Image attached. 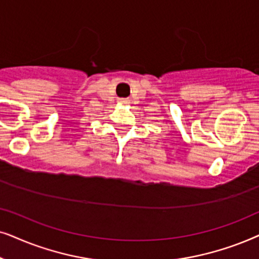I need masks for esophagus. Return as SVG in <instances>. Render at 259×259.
I'll return each mask as SVG.
<instances>
[{
    "label": "esophagus",
    "mask_w": 259,
    "mask_h": 259,
    "mask_svg": "<svg viewBox=\"0 0 259 259\" xmlns=\"http://www.w3.org/2000/svg\"><path fill=\"white\" fill-rule=\"evenodd\" d=\"M122 102L124 103V104H126V102H127V101H125V99H123V101H122Z\"/></svg>",
    "instance_id": "1"
}]
</instances>
